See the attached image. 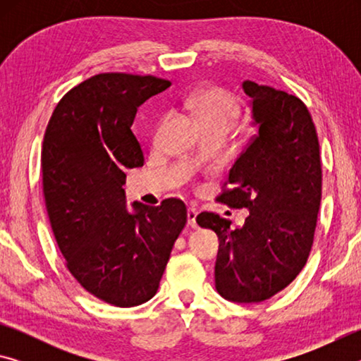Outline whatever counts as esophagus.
<instances>
[{"mask_svg":"<svg viewBox=\"0 0 361 361\" xmlns=\"http://www.w3.org/2000/svg\"><path fill=\"white\" fill-rule=\"evenodd\" d=\"M197 215H199V212L195 210V209H189L188 210V224L191 226V228H197V221H195V219H197Z\"/></svg>","mask_w":361,"mask_h":361,"instance_id":"obj_1","label":"esophagus"}]
</instances>
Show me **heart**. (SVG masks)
<instances>
[{"mask_svg":"<svg viewBox=\"0 0 361 361\" xmlns=\"http://www.w3.org/2000/svg\"><path fill=\"white\" fill-rule=\"evenodd\" d=\"M185 105L202 129H221L224 132H229L235 126L242 111L237 95L218 85H210L189 95Z\"/></svg>","mask_w":361,"mask_h":361,"instance_id":"1","label":"heart"}]
</instances>
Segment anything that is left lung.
<instances>
[{
    "label": "left lung",
    "instance_id": "1",
    "mask_svg": "<svg viewBox=\"0 0 361 361\" xmlns=\"http://www.w3.org/2000/svg\"><path fill=\"white\" fill-rule=\"evenodd\" d=\"M242 85L258 133L237 157L216 200L250 215L232 229L229 219L202 212L197 224L219 239V295L232 302H261L286 288L307 262L322 200L320 145L312 116L298 97L253 81Z\"/></svg>",
    "mask_w": 361,
    "mask_h": 361
}]
</instances>
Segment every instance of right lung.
Listing matches in <instances>:
<instances>
[{
    "mask_svg": "<svg viewBox=\"0 0 361 361\" xmlns=\"http://www.w3.org/2000/svg\"><path fill=\"white\" fill-rule=\"evenodd\" d=\"M170 81L100 73L68 90L49 119L41 151L42 192L66 267L84 290L118 307L156 295L183 228L186 205L166 199L126 207V169L142 167L132 132L138 106Z\"/></svg>",
    "mask_w": 361,
    "mask_h": 361,
    "instance_id": "obj_1",
    "label": "right lung"
}]
</instances>
